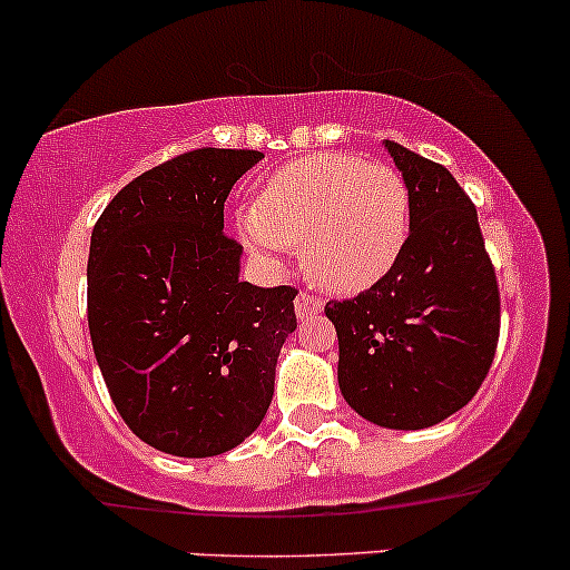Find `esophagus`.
Masks as SVG:
<instances>
[{"mask_svg":"<svg viewBox=\"0 0 570 570\" xmlns=\"http://www.w3.org/2000/svg\"><path fill=\"white\" fill-rule=\"evenodd\" d=\"M322 297H313L311 292H299L297 299H294V311H297L299 318H307V316H316V313H322Z\"/></svg>","mask_w":570,"mask_h":570,"instance_id":"esophagus-1","label":"esophagus"}]
</instances>
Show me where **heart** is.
Masks as SVG:
<instances>
[{
  "mask_svg": "<svg viewBox=\"0 0 570 570\" xmlns=\"http://www.w3.org/2000/svg\"><path fill=\"white\" fill-rule=\"evenodd\" d=\"M240 235L276 263L303 244L305 271L337 294L375 286L402 257L410 235V189L385 163L311 155L281 166L240 222Z\"/></svg>",
  "mask_w": 570,
  "mask_h": 570,
  "instance_id": "heart-1",
  "label": "heart"
}]
</instances>
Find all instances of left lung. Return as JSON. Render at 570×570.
<instances>
[{
    "instance_id": "left-lung-1",
    "label": "left lung",
    "mask_w": 570,
    "mask_h": 570,
    "mask_svg": "<svg viewBox=\"0 0 570 570\" xmlns=\"http://www.w3.org/2000/svg\"><path fill=\"white\" fill-rule=\"evenodd\" d=\"M410 189V235L385 278L332 299L345 402L385 429H429L472 402L499 345L501 297L476 208L453 174L385 141Z\"/></svg>"
}]
</instances>
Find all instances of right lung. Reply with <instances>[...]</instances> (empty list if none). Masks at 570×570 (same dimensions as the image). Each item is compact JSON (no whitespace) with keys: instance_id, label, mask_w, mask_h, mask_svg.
I'll return each mask as SVG.
<instances>
[{"instance_id":"obj_1","label":"right lung","mask_w":570,"mask_h":570,"mask_svg":"<svg viewBox=\"0 0 570 570\" xmlns=\"http://www.w3.org/2000/svg\"><path fill=\"white\" fill-rule=\"evenodd\" d=\"M265 155L203 147L149 168L90 235L88 326L117 412L149 448L208 458L263 423L294 286L240 281L225 200Z\"/></svg>"}]
</instances>
